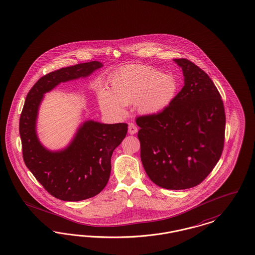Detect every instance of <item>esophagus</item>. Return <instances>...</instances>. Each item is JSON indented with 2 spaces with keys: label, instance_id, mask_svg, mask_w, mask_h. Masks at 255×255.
<instances>
[{
  "label": "esophagus",
  "instance_id": "1",
  "mask_svg": "<svg viewBox=\"0 0 255 255\" xmlns=\"http://www.w3.org/2000/svg\"><path fill=\"white\" fill-rule=\"evenodd\" d=\"M138 129L136 127V125L134 123H129V126H128V132L130 134H134L135 132H137Z\"/></svg>",
  "mask_w": 255,
  "mask_h": 255
}]
</instances>
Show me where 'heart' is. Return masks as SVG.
<instances>
[{
	"instance_id": "obj_1",
	"label": "heart",
	"mask_w": 255,
	"mask_h": 255,
	"mask_svg": "<svg viewBox=\"0 0 255 255\" xmlns=\"http://www.w3.org/2000/svg\"><path fill=\"white\" fill-rule=\"evenodd\" d=\"M110 85V92H101L100 104L105 111L114 114L123 113L124 106L130 104L143 114L160 112L172 103L179 88L174 75L141 65L120 70Z\"/></svg>"
}]
</instances>
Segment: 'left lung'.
Wrapping results in <instances>:
<instances>
[{"label":"left lung","instance_id":"1","mask_svg":"<svg viewBox=\"0 0 255 255\" xmlns=\"http://www.w3.org/2000/svg\"><path fill=\"white\" fill-rule=\"evenodd\" d=\"M185 86L158 114L141 116L140 157L149 179L160 187L181 190L200 185L219 162L225 134V112L210 77L187 59Z\"/></svg>","mask_w":255,"mask_h":255}]
</instances>
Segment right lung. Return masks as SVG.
<instances>
[{"label": "right lung", "instance_id": "1", "mask_svg": "<svg viewBox=\"0 0 255 255\" xmlns=\"http://www.w3.org/2000/svg\"><path fill=\"white\" fill-rule=\"evenodd\" d=\"M91 61L63 68L44 75L27 94L19 118L23 160L35 179L56 199L78 202L100 193L109 180L111 156L126 136V123H82L70 144L59 150L45 148L36 133V120L45 93L60 83L86 78L102 68Z\"/></svg>", "mask_w": 255, "mask_h": 255}]
</instances>
